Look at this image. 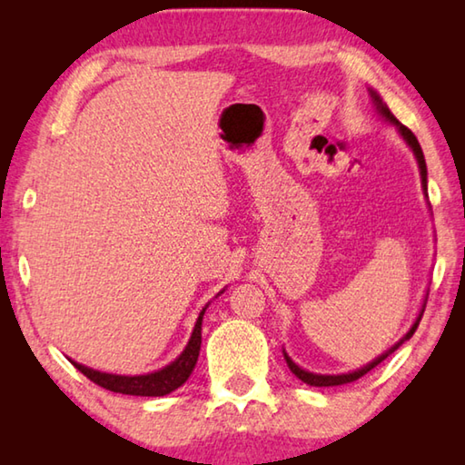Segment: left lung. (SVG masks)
Here are the masks:
<instances>
[{
  "mask_svg": "<svg viewBox=\"0 0 465 465\" xmlns=\"http://www.w3.org/2000/svg\"><path fill=\"white\" fill-rule=\"evenodd\" d=\"M369 94H371V98H373V104H375V108H377V113H380L385 121H390L391 124H396L398 131H400V135H402L406 143L411 145V149H412L414 155H416V162H419V168H420L422 188H424V193H427V163H424V155H422V149H420L419 139L414 137V133H412L411 129L404 127V124L400 123V121L396 119V116H393V114L390 113V108L383 104V100L380 98V94L373 92V90H369ZM424 305H427V303H424ZM424 305H422V308H424ZM422 312H424V310H422ZM422 312L419 313V318H416V322L412 324V328L408 330V334L402 338V341H400L398 344H393L390 351H385V352H383V355H380L377 359H373L371 363H367L365 367H361V369H357V371H352V373H342V375H318V373H310V371H305V369H302L299 365H295L293 361H291V357L287 355V352H285V361H287V365H289V369H291V373H295V375L299 377V380H302L303 383H308V385H316V388H328V385H342V383L357 381L359 377H363L367 371H371L373 367L380 365L385 357H390L391 352L396 351L400 344H402L404 341H408V338H411V336L414 334V330L419 328V322H420V318H422Z\"/></svg>",
  "mask_w": 465,
  "mask_h": 465,
  "instance_id": "1",
  "label": "left lung"
}]
</instances>
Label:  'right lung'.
<instances>
[{
	"label": "right lung",
	"instance_id": "1",
	"mask_svg": "<svg viewBox=\"0 0 465 465\" xmlns=\"http://www.w3.org/2000/svg\"><path fill=\"white\" fill-rule=\"evenodd\" d=\"M207 305H204L203 312L199 313V320H196L194 330L191 341H188L186 349L180 352V357L176 361H172L170 365H166L160 371L147 373V375H114V373H102L96 371V369H90L85 365L72 363L80 369V371L88 377L90 381H94L100 388L110 390L114 393H127V396H166V393L178 390L188 377H191L193 369L196 365V359H199V351H201V326H203V316Z\"/></svg>",
	"mask_w": 465,
	"mask_h": 465
}]
</instances>
